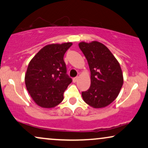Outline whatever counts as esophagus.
I'll return each instance as SVG.
<instances>
[{"mask_svg":"<svg viewBox=\"0 0 148 148\" xmlns=\"http://www.w3.org/2000/svg\"><path fill=\"white\" fill-rule=\"evenodd\" d=\"M78 79H79V77H78V76H76V77L74 78V79H73V82H74V83H75V82H76V81H78Z\"/></svg>","mask_w":148,"mask_h":148,"instance_id":"esophagus-1","label":"esophagus"}]
</instances>
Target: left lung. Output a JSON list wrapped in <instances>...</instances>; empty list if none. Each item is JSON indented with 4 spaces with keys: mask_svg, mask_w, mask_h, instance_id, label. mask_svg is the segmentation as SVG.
<instances>
[{
    "mask_svg": "<svg viewBox=\"0 0 148 148\" xmlns=\"http://www.w3.org/2000/svg\"><path fill=\"white\" fill-rule=\"evenodd\" d=\"M79 46L91 72L90 88L82 92L83 100L92 108L106 107L118 97L123 83L120 65L109 49L101 42H81Z\"/></svg>",
    "mask_w": 148,
    "mask_h": 148,
    "instance_id": "obj_1",
    "label": "left lung"
}]
</instances>
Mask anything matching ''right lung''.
I'll return each mask as SVG.
<instances>
[{"instance_id":"add662e5","label":"right lung","mask_w":148,"mask_h":148,"mask_svg":"<svg viewBox=\"0 0 148 148\" xmlns=\"http://www.w3.org/2000/svg\"><path fill=\"white\" fill-rule=\"evenodd\" d=\"M72 45V42L46 45L29 62L25 82L38 106L54 108L63 100L64 92L72 81L67 74L63 57Z\"/></svg>"}]
</instances>
